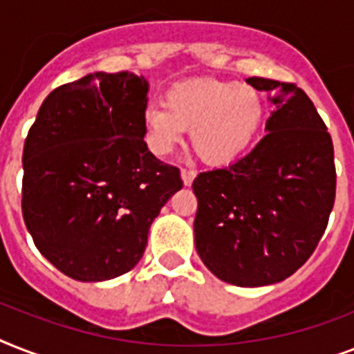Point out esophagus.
<instances>
[{
  "instance_id": "1",
  "label": "esophagus",
  "mask_w": 354,
  "mask_h": 354,
  "mask_svg": "<svg viewBox=\"0 0 354 354\" xmlns=\"http://www.w3.org/2000/svg\"><path fill=\"white\" fill-rule=\"evenodd\" d=\"M182 180H183V185H191V183L194 182V178H196V172L193 171V169H182Z\"/></svg>"
}]
</instances>
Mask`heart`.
I'll list each match as a JSON object with an SVG mask.
<instances>
[{"instance_id":"1","label":"heart","mask_w":354,"mask_h":354,"mask_svg":"<svg viewBox=\"0 0 354 354\" xmlns=\"http://www.w3.org/2000/svg\"><path fill=\"white\" fill-rule=\"evenodd\" d=\"M161 104L143 110L141 124L156 156L171 154L191 130L194 150L211 165L236 160L255 141L264 118L263 97L235 80L193 79L171 86Z\"/></svg>"}]
</instances>
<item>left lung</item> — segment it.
Instances as JSON below:
<instances>
[{
    "instance_id": "left-lung-1",
    "label": "left lung",
    "mask_w": 354,
    "mask_h": 354,
    "mask_svg": "<svg viewBox=\"0 0 354 354\" xmlns=\"http://www.w3.org/2000/svg\"><path fill=\"white\" fill-rule=\"evenodd\" d=\"M246 82L274 93L268 133L232 165L194 178V244L218 279L264 286L290 277L318 246L335 205V149L301 88Z\"/></svg>"
}]
</instances>
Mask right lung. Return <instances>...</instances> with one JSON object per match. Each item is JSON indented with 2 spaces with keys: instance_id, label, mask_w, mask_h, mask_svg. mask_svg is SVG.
I'll return each instance as SVG.
<instances>
[{
  "instance_id": "obj_1",
  "label": "right lung",
  "mask_w": 354,
  "mask_h": 354,
  "mask_svg": "<svg viewBox=\"0 0 354 354\" xmlns=\"http://www.w3.org/2000/svg\"><path fill=\"white\" fill-rule=\"evenodd\" d=\"M149 82L97 71L53 90L24 147L21 211L44 257L99 283L143 257L150 224L183 187L143 141Z\"/></svg>"
}]
</instances>
